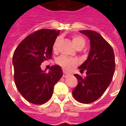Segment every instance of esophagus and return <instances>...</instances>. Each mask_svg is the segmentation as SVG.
<instances>
[{
  "label": "esophagus",
  "mask_w": 126,
  "mask_h": 126,
  "mask_svg": "<svg viewBox=\"0 0 126 126\" xmlns=\"http://www.w3.org/2000/svg\"><path fill=\"white\" fill-rule=\"evenodd\" d=\"M69 76V74H67V73H66L65 71H63V78H66V77H67Z\"/></svg>",
  "instance_id": "esophagus-1"
}]
</instances>
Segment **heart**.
<instances>
[{"instance_id": "heart-1", "label": "heart", "mask_w": 126, "mask_h": 126, "mask_svg": "<svg viewBox=\"0 0 126 126\" xmlns=\"http://www.w3.org/2000/svg\"><path fill=\"white\" fill-rule=\"evenodd\" d=\"M59 42H60V38L58 37L55 39V40L53 42L52 50L54 52L57 51L58 45H59ZM72 42L74 43V46L76 47L78 49L82 48L86 44L85 39L82 36H79V35H74L72 36ZM56 63H57L59 65L61 66L64 70H66V71L70 70L72 67H74L77 64L76 61L72 59H69L65 56L59 57L56 61Z\"/></svg>"}]
</instances>
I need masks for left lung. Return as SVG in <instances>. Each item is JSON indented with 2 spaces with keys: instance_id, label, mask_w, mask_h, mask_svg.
Segmentation results:
<instances>
[{
  "instance_id": "1",
  "label": "left lung",
  "mask_w": 126,
  "mask_h": 126,
  "mask_svg": "<svg viewBox=\"0 0 126 126\" xmlns=\"http://www.w3.org/2000/svg\"><path fill=\"white\" fill-rule=\"evenodd\" d=\"M79 32L90 38V51L87 60L79 67L81 73L86 71V76L74 75L78 84L72 94L78 102L88 104L99 98L110 84L115 69V55L112 47L100 33L92 30Z\"/></svg>"
}]
</instances>
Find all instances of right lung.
<instances>
[{
    "mask_svg": "<svg viewBox=\"0 0 126 126\" xmlns=\"http://www.w3.org/2000/svg\"><path fill=\"white\" fill-rule=\"evenodd\" d=\"M59 33V30H37L23 39L13 53L15 86L34 105L44 104L52 97L54 86L63 76L60 66H51L48 73L40 67L42 63L52 58V44Z\"/></svg>",
    "mask_w": 126,
    "mask_h": 126,
    "instance_id": "1",
    "label": "right lung"
}]
</instances>
